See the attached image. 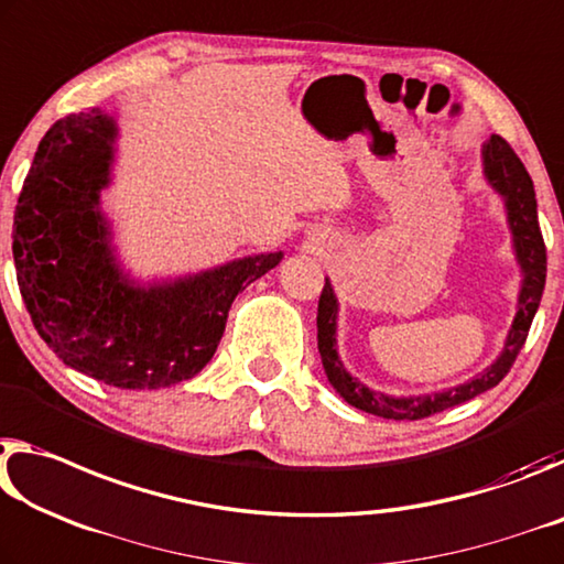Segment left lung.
I'll list each match as a JSON object with an SVG mask.
<instances>
[{
  "label": "left lung",
  "mask_w": 564,
  "mask_h": 564,
  "mask_svg": "<svg viewBox=\"0 0 564 564\" xmlns=\"http://www.w3.org/2000/svg\"><path fill=\"white\" fill-rule=\"evenodd\" d=\"M482 167L485 177L492 184V189L505 199L507 209V225L512 232V247L514 260L522 270V288L520 297H517V312L512 319V327L507 332L505 347L495 362L475 375L473 380L465 384L449 387V390L420 394V397H392L384 392L369 390L345 369L343 359L337 352V312L339 302L335 297L329 280H325V290L319 294L317 307V347L322 357V367H325L329 384L335 387L337 394L343 397L352 408L377 414L384 420H424L430 414H437L442 410L463 404L473 397L492 390L495 384L502 382V377L510 372L512 362L520 355V349L528 339V332L532 325L534 312L540 307L544 276H547V249H544V239L540 232L538 221V199H534V187L528 170L520 162V156L507 144L502 137L492 134V140L485 144L482 150Z\"/></svg>",
  "instance_id": "8db88e82"
}]
</instances>
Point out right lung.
<instances>
[{
	"mask_svg": "<svg viewBox=\"0 0 564 564\" xmlns=\"http://www.w3.org/2000/svg\"><path fill=\"white\" fill-rule=\"evenodd\" d=\"M115 142L117 122L97 107L42 137L14 209L17 282L34 329L64 365L119 390H160L209 362L235 297L282 252L147 288L129 280L99 207Z\"/></svg>",
	"mask_w": 564,
	"mask_h": 564,
	"instance_id": "obj_1",
	"label": "right lung"
}]
</instances>
